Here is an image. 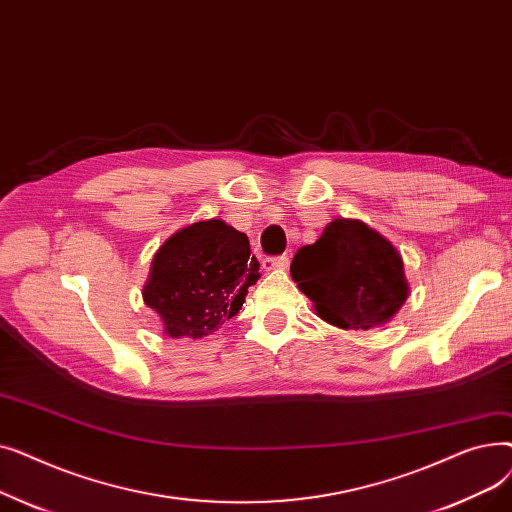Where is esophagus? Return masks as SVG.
I'll list each match as a JSON object with an SVG mask.
<instances>
[{"mask_svg": "<svg viewBox=\"0 0 512 512\" xmlns=\"http://www.w3.org/2000/svg\"><path fill=\"white\" fill-rule=\"evenodd\" d=\"M261 265H263V270H265V272H270V270H284V267H288V255L263 257Z\"/></svg>", "mask_w": 512, "mask_h": 512, "instance_id": "1", "label": "esophagus"}]
</instances>
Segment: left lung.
<instances>
[{
    "label": "left lung",
    "mask_w": 512,
    "mask_h": 512,
    "mask_svg": "<svg viewBox=\"0 0 512 512\" xmlns=\"http://www.w3.org/2000/svg\"><path fill=\"white\" fill-rule=\"evenodd\" d=\"M315 313L344 330H369L405 303L409 284L392 242L359 220H334L290 263Z\"/></svg>",
    "instance_id": "left-lung-1"
}]
</instances>
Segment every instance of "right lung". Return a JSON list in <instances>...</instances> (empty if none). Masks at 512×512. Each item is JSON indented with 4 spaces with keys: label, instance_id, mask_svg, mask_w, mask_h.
<instances>
[{
    "label": "right lung",
    "instance_id": "obj_1",
    "mask_svg": "<svg viewBox=\"0 0 512 512\" xmlns=\"http://www.w3.org/2000/svg\"><path fill=\"white\" fill-rule=\"evenodd\" d=\"M259 280L249 238L222 220L197 222L170 236L155 253L143 288L172 338H203L234 317Z\"/></svg>",
    "mask_w": 512,
    "mask_h": 512
}]
</instances>
